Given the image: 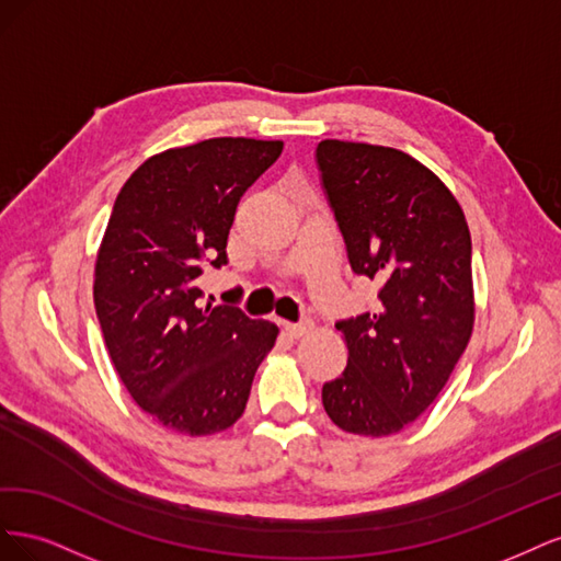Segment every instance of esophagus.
Here are the masks:
<instances>
[{"instance_id": "obj_1", "label": "esophagus", "mask_w": 561, "mask_h": 561, "mask_svg": "<svg viewBox=\"0 0 561 561\" xmlns=\"http://www.w3.org/2000/svg\"><path fill=\"white\" fill-rule=\"evenodd\" d=\"M283 328H285V332H287V334L295 336V339H299V336L309 334V332L313 330V322H311V320H301V322H283Z\"/></svg>"}]
</instances>
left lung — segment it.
I'll return each instance as SVG.
<instances>
[{
  "instance_id": "8db88e82",
  "label": "left lung",
  "mask_w": 561,
  "mask_h": 561,
  "mask_svg": "<svg viewBox=\"0 0 561 561\" xmlns=\"http://www.w3.org/2000/svg\"><path fill=\"white\" fill-rule=\"evenodd\" d=\"M351 268L381 285L371 313L339 320L348 365L322 386L339 428L386 437L439 396L474 325L470 231L431 168L393 147L322 140L316 149Z\"/></svg>"
}]
</instances>
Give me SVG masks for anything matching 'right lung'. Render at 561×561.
I'll return each mask as SVG.
<instances>
[{
	"label": "right lung",
	"instance_id": "1",
	"mask_svg": "<svg viewBox=\"0 0 561 561\" xmlns=\"http://www.w3.org/2000/svg\"><path fill=\"white\" fill-rule=\"evenodd\" d=\"M280 151V140L252 138L165 149L114 201L95 260V313L130 398L173 433L233 426L276 344L274 322L229 304L203 307L196 278L206 264H227L236 206Z\"/></svg>",
	"mask_w": 561,
	"mask_h": 561
}]
</instances>
